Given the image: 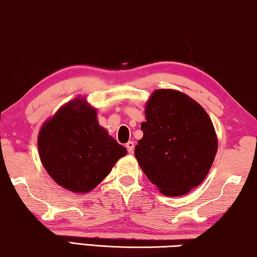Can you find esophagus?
I'll list each match as a JSON object with an SVG mask.
<instances>
[{"label": "esophagus", "instance_id": "obj_1", "mask_svg": "<svg viewBox=\"0 0 257 257\" xmlns=\"http://www.w3.org/2000/svg\"><path fill=\"white\" fill-rule=\"evenodd\" d=\"M125 147H127V150H128L129 153H134V149H135L134 142H128L127 144H125Z\"/></svg>", "mask_w": 257, "mask_h": 257}]
</instances>
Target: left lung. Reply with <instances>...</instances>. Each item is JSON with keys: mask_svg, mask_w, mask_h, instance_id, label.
I'll return each instance as SVG.
<instances>
[{"mask_svg": "<svg viewBox=\"0 0 257 257\" xmlns=\"http://www.w3.org/2000/svg\"><path fill=\"white\" fill-rule=\"evenodd\" d=\"M144 135L135 156L165 196H182L202 184L217 152L212 120L202 105L175 89H156L145 105Z\"/></svg>", "mask_w": 257, "mask_h": 257, "instance_id": "8db88e82", "label": "left lung"}]
</instances>
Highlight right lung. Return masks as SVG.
<instances>
[{
	"label": "right lung",
	"instance_id": "obj_1",
	"mask_svg": "<svg viewBox=\"0 0 257 257\" xmlns=\"http://www.w3.org/2000/svg\"><path fill=\"white\" fill-rule=\"evenodd\" d=\"M43 167L59 186L76 194L93 190L127 150L98 124L97 110L77 96L45 121L38 133Z\"/></svg>",
	"mask_w": 257,
	"mask_h": 257
}]
</instances>
